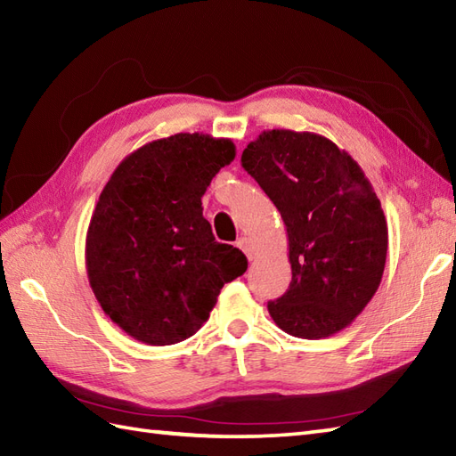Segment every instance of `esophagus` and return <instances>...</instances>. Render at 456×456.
<instances>
[{
    "instance_id": "34e87169",
    "label": "esophagus",
    "mask_w": 456,
    "mask_h": 456,
    "mask_svg": "<svg viewBox=\"0 0 456 456\" xmlns=\"http://www.w3.org/2000/svg\"><path fill=\"white\" fill-rule=\"evenodd\" d=\"M237 247L248 256V260H254V256H256V248H254V244H252V240L250 239H247V237H240L239 240H237Z\"/></svg>"
}]
</instances>
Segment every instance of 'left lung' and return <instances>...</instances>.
I'll use <instances>...</instances> for the list:
<instances>
[{
	"label": "left lung",
	"mask_w": 456,
	"mask_h": 456,
	"mask_svg": "<svg viewBox=\"0 0 456 456\" xmlns=\"http://www.w3.org/2000/svg\"><path fill=\"white\" fill-rule=\"evenodd\" d=\"M287 227L293 279L267 310L285 333L323 339L345 330L381 283L387 221L358 163L330 138L264 131L242 151Z\"/></svg>",
	"instance_id": "obj_1"
}]
</instances>
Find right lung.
<instances>
[{"instance_id": "right-lung-1", "label": "right lung", "mask_w": 456, "mask_h": 456, "mask_svg": "<svg viewBox=\"0 0 456 456\" xmlns=\"http://www.w3.org/2000/svg\"><path fill=\"white\" fill-rule=\"evenodd\" d=\"M229 138L179 133L128 154L103 186L86 232V272L102 310L133 339H189L247 256L216 240L202 196L235 159Z\"/></svg>"}]
</instances>
